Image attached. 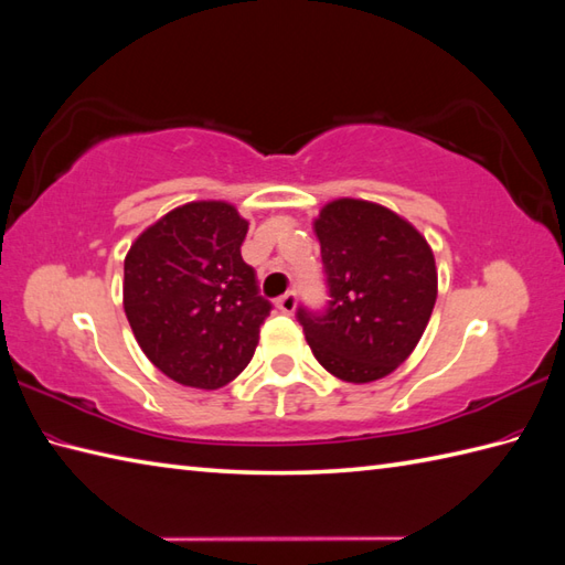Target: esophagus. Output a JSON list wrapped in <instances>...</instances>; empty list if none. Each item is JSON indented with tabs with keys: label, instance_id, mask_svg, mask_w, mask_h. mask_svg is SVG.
I'll return each instance as SVG.
<instances>
[{
	"label": "esophagus",
	"instance_id": "esophagus-1",
	"mask_svg": "<svg viewBox=\"0 0 565 565\" xmlns=\"http://www.w3.org/2000/svg\"><path fill=\"white\" fill-rule=\"evenodd\" d=\"M277 308L284 312V315H291L296 310V294L288 291L284 294L281 298H277Z\"/></svg>",
	"mask_w": 565,
	"mask_h": 565
}]
</instances>
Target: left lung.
Here are the masks:
<instances>
[{"instance_id":"left-lung-1","label":"left lung","mask_w":565,"mask_h":565,"mask_svg":"<svg viewBox=\"0 0 565 565\" xmlns=\"http://www.w3.org/2000/svg\"><path fill=\"white\" fill-rule=\"evenodd\" d=\"M330 300L298 308L322 369L347 383L390 375L416 349L438 296L430 245L409 221L363 200H334L315 218Z\"/></svg>"}]
</instances>
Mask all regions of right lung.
Segmentation results:
<instances>
[{"label":"right lung","instance_id":"add662e5","mask_svg":"<svg viewBox=\"0 0 565 565\" xmlns=\"http://www.w3.org/2000/svg\"><path fill=\"white\" fill-rule=\"evenodd\" d=\"M228 202H190L143 231L125 257V315L147 359L180 385L216 390L250 363L271 310Z\"/></svg>","mask_w":565,"mask_h":565}]
</instances>
